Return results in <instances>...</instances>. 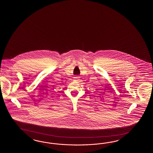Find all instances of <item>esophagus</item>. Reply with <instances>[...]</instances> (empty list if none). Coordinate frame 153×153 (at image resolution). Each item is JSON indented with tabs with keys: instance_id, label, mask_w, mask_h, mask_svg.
<instances>
[{
	"instance_id": "obj_1",
	"label": "esophagus",
	"mask_w": 153,
	"mask_h": 153,
	"mask_svg": "<svg viewBox=\"0 0 153 153\" xmlns=\"http://www.w3.org/2000/svg\"><path fill=\"white\" fill-rule=\"evenodd\" d=\"M74 80H75V81H78V80H79V77L78 76H75V77L74 78Z\"/></svg>"
}]
</instances>
